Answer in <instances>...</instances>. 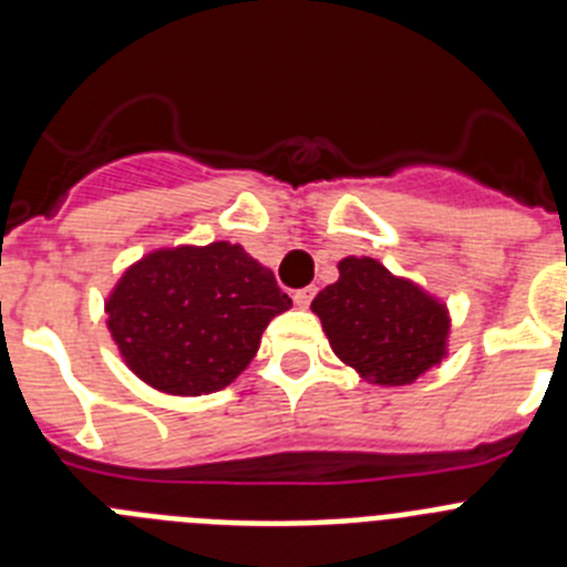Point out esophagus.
Instances as JSON below:
<instances>
[{"label":"esophagus","mask_w":567,"mask_h":567,"mask_svg":"<svg viewBox=\"0 0 567 567\" xmlns=\"http://www.w3.org/2000/svg\"><path fill=\"white\" fill-rule=\"evenodd\" d=\"M315 292H318V289H315V287H303V289H298V292H295L292 298H295V303H298L300 309H307L309 303H312Z\"/></svg>","instance_id":"1"}]
</instances>
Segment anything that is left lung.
<instances>
[{"label": "left lung", "mask_w": 567, "mask_h": 567, "mask_svg": "<svg viewBox=\"0 0 567 567\" xmlns=\"http://www.w3.org/2000/svg\"><path fill=\"white\" fill-rule=\"evenodd\" d=\"M312 300L334 354L378 385L414 383L445 354L449 312L374 258H343Z\"/></svg>", "instance_id": "1"}]
</instances>
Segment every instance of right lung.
<instances>
[{
  "label": "right lung",
  "instance_id": "add662e5",
  "mask_svg": "<svg viewBox=\"0 0 567 567\" xmlns=\"http://www.w3.org/2000/svg\"><path fill=\"white\" fill-rule=\"evenodd\" d=\"M289 307L275 275L227 240L144 255L104 303L124 363L158 392L184 398L233 383L269 320Z\"/></svg>",
  "mask_w": 567,
  "mask_h": 567
}]
</instances>
